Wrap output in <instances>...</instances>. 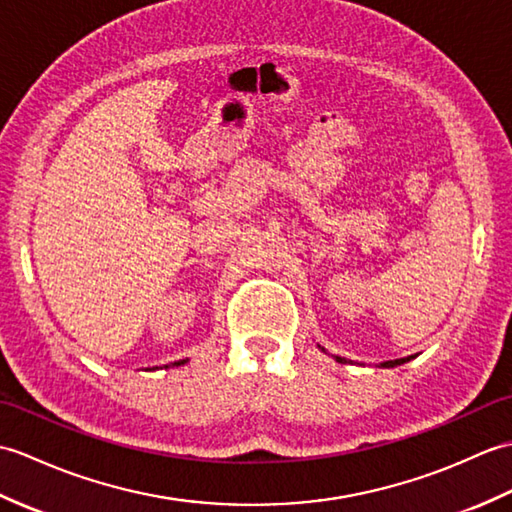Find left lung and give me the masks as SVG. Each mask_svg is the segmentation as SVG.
I'll return each instance as SVG.
<instances>
[{
  "mask_svg": "<svg viewBox=\"0 0 512 512\" xmlns=\"http://www.w3.org/2000/svg\"><path fill=\"white\" fill-rule=\"evenodd\" d=\"M410 359H414V357H405V359H394V361H385L383 366L385 368H394V366H401V363H405V361H410ZM337 361L339 363H346V359H342V357H337Z\"/></svg>",
  "mask_w": 512,
  "mask_h": 512,
  "instance_id": "obj_1",
  "label": "left lung"
}]
</instances>
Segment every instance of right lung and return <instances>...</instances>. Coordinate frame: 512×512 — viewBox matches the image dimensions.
Wrapping results in <instances>:
<instances>
[{"mask_svg": "<svg viewBox=\"0 0 512 512\" xmlns=\"http://www.w3.org/2000/svg\"><path fill=\"white\" fill-rule=\"evenodd\" d=\"M181 363H184V361H177V363H175V366H181Z\"/></svg>", "mask_w": 512, "mask_h": 512, "instance_id": "1", "label": "right lung"}]
</instances>
